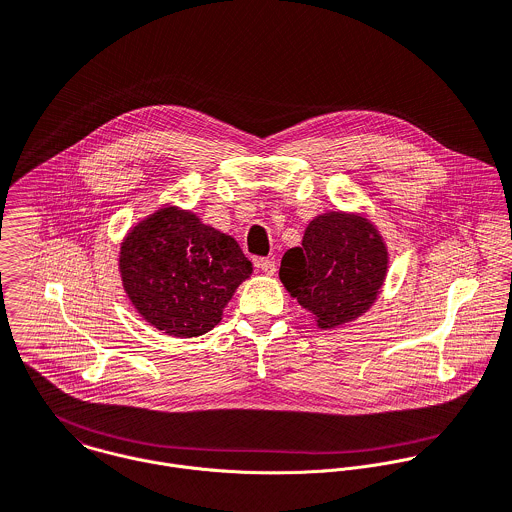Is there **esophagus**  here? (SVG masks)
Here are the masks:
<instances>
[{
	"label": "esophagus",
	"instance_id": "34e87169",
	"mask_svg": "<svg viewBox=\"0 0 512 512\" xmlns=\"http://www.w3.org/2000/svg\"><path fill=\"white\" fill-rule=\"evenodd\" d=\"M256 266L266 274V276H272L276 272V260L274 258H260L256 260Z\"/></svg>",
	"mask_w": 512,
	"mask_h": 512
}]
</instances>
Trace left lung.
Returning a JSON list of instances; mask_svg holds the SVG:
<instances>
[{
    "label": "left lung",
    "mask_w": 512,
    "mask_h": 512,
    "mask_svg": "<svg viewBox=\"0 0 512 512\" xmlns=\"http://www.w3.org/2000/svg\"><path fill=\"white\" fill-rule=\"evenodd\" d=\"M387 268V246L367 218L326 212L308 224L302 246L284 254L280 280L320 330H334L373 306Z\"/></svg>",
    "instance_id": "8db88e82"
}]
</instances>
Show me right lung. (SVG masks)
<instances>
[{"label":"right lung","instance_id":"right-lung-1","mask_svg":"<svg viewBox=\"0 0 512 512\" xmlns=\"http://www.w3.org/2000/svg\"><path fill=\"white\" fill-rule=\"evenodd\" d=\"M119 270L129 300L151 326L196 338L220 324L252 262L232 236L190 210L165 206L125 236Z\"/></svg>","mask_w":512,"mask_h":512}]
</instances>
